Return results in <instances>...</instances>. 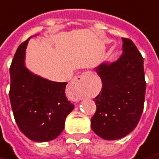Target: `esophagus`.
<instances>
[{
	"label": "esophagus",
	"instance_id": "34e87169",
	"mask_svg": "<svg viewBox=\"0 0 159 159\" xmlns=\"http://www.w3.org/2000/svg\"><path fill=\"white\" fill-rule=\"evenodd\" d=\"M90 76V73H86V74H84L83 76H76L74 79L72 80L70 88H71L72 89H74V90H78L83 83H87L88 81H89Z\"/></svg>",
	"mask_w": 159,
	"mask_h": 159
}]
</instances>
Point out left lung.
Returning a JSON list of instances; mask_svg holds the SVG:
<instances>
[{
  "mask_svg": "<svg viewBox=\"0 0 159 159\" xmlns=\"http://www.w3.org/2000/svg\"><path fill=\"white\" fill-rule=\"evenodd\" d=\"M123 53L112 64L95 68L102 90L95 99L91 128L107 140L125 137L137 126L144 109L146 83L144 60L134 42L122 38Z\"/></svg>",
  "mask_w": 159,
  "mask_h": 159,
  "instance_id": "1",
  "label": "left lung"
}]
</instances>
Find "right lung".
Returning a JSON list of instances; mask_svg holds the SVG:
<instances>
[{"label":"right lung","instance_id":"obj_1","mask_svg":"<svg viewBox=\"0 0 159 159\" xmlns=\"http://www.w3.org/2000/svg\"><path fill=\"white\" fill-rule=\"evenodd\" d=\"M29 39L18 47L10 66V102L14 120L26 137L33 141H50L63 132L74 105L65 95L67 83L49 81L25 68Z\"/></svg>","mask_w":159,"mask_h":159}]
</instances>
